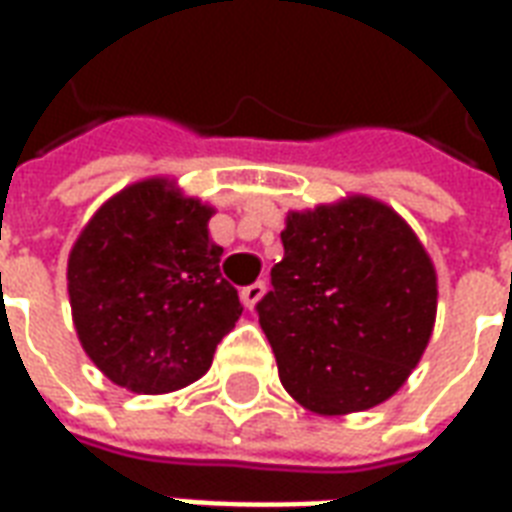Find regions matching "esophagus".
<instances>
[{"mask_svg":"<svg viewBox=\"0 0 512 512\" xmlns=\"http://www.w3.org/2000/svg\"><path fill=\"white\" fill-rule=\"evenodd\" d=\"M263 293H266V282H263V279H257V282H252V285H246V288L241 290V301H244L246 310H255V304L263 299Z\"/></svg>","mask_w":512,"mask_h":512,"instance_id":"34e87169","label":"esophagus"}]
</instances>
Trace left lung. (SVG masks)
I'll return each instance as SVG.
<instances>
[{"label": "left lung", "instance_id": "8db88e82", "mask_svg": "<svg viewBox=\"0 0 512 512\" xmlns=\"http://www.w3.org/2000/svg\"><path fill=\"white\" fill-rule=\"evenodd\" d=\"M257 318L279 381L315 414L365 411L403 386L436 318V271L400 216L351 197L290 213Z\"/></svg>", "mask_w": 512, "mask_h": 512}]
</instances>
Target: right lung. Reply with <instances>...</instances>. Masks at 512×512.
Segmentation results:
<instances>
[{
    "label": "right lung",
    "instance_id": "1",
    "mask_svg": "<svg viewBox=\"0 0 512 512\" xmlns=\"http://www.w3.org/2000/svg\"><path fill=\"white\" fill-rule=\"evenodd\" d=\"M211 208L164 180H142L106 202L68 260L76 334L106 378L158 395L191 384L241 318L208 238Z\"/></svg>",
    "mask_w": 512,
    "mask_h": 512
}]
</instances>
